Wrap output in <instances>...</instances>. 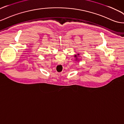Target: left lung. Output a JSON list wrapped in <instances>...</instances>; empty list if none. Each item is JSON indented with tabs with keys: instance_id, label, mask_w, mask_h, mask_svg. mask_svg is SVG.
Wrapping results in <instances>:
<instances>
[{
	"instance_id": "obj_1",
	"label": "left lung",
	"mask_w": 124,
	"mask_h": 124,
	"mask_svg": "<svg viewBox=\"0 0 124 124\" xmlns=\"http://www.w3.org/2000/svg\"><path fill=\"white\" fill-rule=\"evenodd\" d=\"M78 56H79V54H78L77 55ZM75 57H76V61H78V57H77V55H75Z\"/></svg>"
}]
</instances>
